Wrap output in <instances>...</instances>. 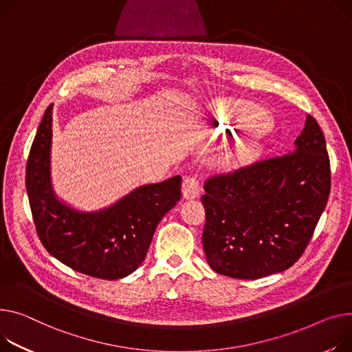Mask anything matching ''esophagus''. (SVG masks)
<instances>
[{
    "instance_id": "obj_1",
    "label": "esophagus",
    "mask_w": 352,
    "mask_h": 352,
    "mask_svg": "<svg viewBox=\"0 0 352 352\" xmlns=\"http://www.w3.org/2000/svg\"><path fill=\"white\" fill-rule=\"evenodd\" d=\"M199 181L195 177H185L182 182V197L186 199H194L199 195Z\"/></svg>"
}]
</instances>
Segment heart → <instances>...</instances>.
Masks as SVG:
<instances>
[{
  "mask_svg": "<svg viewBox=\"0 0 352 352\" xmlns=\"http://www.w3.org/2000/svg\"><path fill=\"white\" fill-rule=\"evenodd\" d=\"M210 134L215 138L236 137L245 133L253 135L241 143L232 154L233 161L246 164L262 151V134L272 127V119L266 110L249 102L219 100L209 107Z\"/></svg>",
  "mask_w": 352,
  "mask_h": 352,
  "instance_id": "b5f03b06",
  "label": "heart"
}]
</instances>
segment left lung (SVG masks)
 Listing matches in <instances>:
<instances>
[{"label":"left lung","mask_w":352,"mask_h":352,"mask_svg":"<svg viewBox=\"0 0 352 352\" xmlns=\"http://www.w3.org/2000/svg\"><path fill=\"white\" fill-rule=\"evenodd\" d=\"M330 173L324 134L309 114L289 154L209 178L201 199L208 265L243 280L293 266L329 201Z\"/></svg>","instance_id":"left-lung-1"}]
</instances>
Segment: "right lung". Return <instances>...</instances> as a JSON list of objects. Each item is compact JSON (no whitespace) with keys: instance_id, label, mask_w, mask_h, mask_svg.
Listing matches in <instances>:
<instances>
[{"instance_id":"add662e5","label":"right lung","mask_w":352,"mask_h":352,"mask_svg":"<svg viewBox=\"0 0 352 352\" xmlns=\"http://www.w3.org/2000/svg\"><path fill=\"white\" fill-rule=\"evenodd\" d=\"M52 109L45 110L27 162V194L38 236L70 269L98 278H123L146 259L157 225L181 198L182 178L137 186L91 212L72 208L52 188Z\"/></svg>"}]
</instances>
